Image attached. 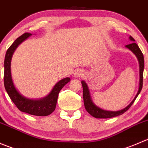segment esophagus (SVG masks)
<instances>
[{"mask_svg": "<svg viewBox=\"0 0 148 148\" xmlns=\"http://www.w3.org/2000/svg\"><path fill=\"white\" fill-rule=\"evenodd\" d=\"M83 76V71L80 69L76 70L74 72V77L76 78H79V77H82Z\"/></svg>", "mask_w": 148, "mask_h": 148, "instance_id": "34e87169", "label": "esophagus"}]
</instances>
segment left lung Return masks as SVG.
Masks as SVG:
<instances>
[{
    "label": "left lung",
    "instance_id": "8db88e82",
    "mask_svg": "<svg viewBox=\"0 0 148 148\" xmlns=\"http://www.w3.org/2000/svg\"><path fill=\"white\" fill-rule=\"evenodd\" d=\"M130 41H131L130 44L125 46L127 49L130 50L135 56L138 59L139 62V69H140V80H139V89L138 92L137 93L136 96L133 99V100L130 102V104H128L125 108L122 109V110H119V111H108V110H104L103 109L100 108L98 106H97L95 103L92 101V97H91L90 92H89V87L88 85L86 84V82L82 81V84L83 87V99H84V104L85 109L86 111L92 116V117H95V118H111V117H117V116L121 115L127 110H129L130 107H131L132 104H133L136 98L138 97L139 94L140 93L143 88V71H144V56H143V53H142L141 50L140 49L139 46L136 43H135V39L132 38V36H130Z\"/></svg>",
    "mask_w": 148,
    "mask_h": 148
}]
</instances>
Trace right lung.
I'll return each instance as SVG.
<instances>
[{"label": "right lung", "mask_w": 148, "mask_h": 148, "mask_svg": "<svg viewBox=\"0 0 148 148\" xmlns=\"http://www.w3.org/2000/svg\"><path fill=\"white\" fill-rule=\"evenodd\" d=\"M31 35L32 34L28 33L23 34L19 36L7 50L4 60V86L8 96L19 110L31 115L47 116L55 110L59 92L71 79L66 77L60 80L55 84L47 96L38 99H29L22 95L18 91L12 79L10 71L11 59L18 46Z\"/></svg>", "instance_id": "right-lung-1"}]
</instances>
